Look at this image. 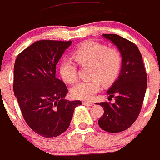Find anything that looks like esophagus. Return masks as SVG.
<instances>
[{
  "mask_svg": "<svg viewBox=\"0 0 160 160\" xmlns=\"http://www.w3.org/2000/svg\"><path fill=\"white\" fill-rule=\"evenodd\" d=\"M82 104L85 106H88V107H90V106L94 105V102L90 101H84L82 102Z\"/></svg>",
  "mask_w": 160,
  "mask_h": 160,
  "instance_id": "esophagus-1",
  "label": "esophagus"
}]
</instances>
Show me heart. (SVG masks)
<instances>
[{"label":"heart","instance_id":"1","mask_svg":"<svg viewBox=\"0 0 160 160\" xmlns=\"http://www.w3.org/2000/svg\"><path fill=\"white\" fill-rule=\"evenodd\" d=\"M74 60L80 66H90L89 81L80 82L73 87L71 94L78 99H91L101 88L112 84L122 67V55L117 49H109L107 46L96 42H86L74 50ZM62 78L67 83L77 81V66L70 58L62 62L59 68Z\"/></svg>","mask_w":160,"mask_h":160}]
</instances>
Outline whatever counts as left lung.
I'll list each match as a JSON object with an SVG mask.
<instances>
[{"label": "left lung", "instance_id": "obj_1", "mask_svg": "<svg viewBox=\"0 0 160 160\" xmlns=\"http://www.w3.org/2000/svg\"><path fill=\"white\" fill-rule=\"evenodd\" d=\"M102 37L118 48L122 55V67L118 79L107 91L115 102L98 103L104 110L98 125L107 132L118 133L129 128L138 118L147 90V73L135 44L117 34Z\"/></svg>", "mask_w": 160, "mask_h": 160}]
</instances>
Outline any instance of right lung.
<instances>
[{
	"label": "right lung",
	"mask_w": 160,
	"mask_h": 160,
	"mask_svg": "<svg viewBox=\"0 0 160 160\" xmlns=\"http://www.w3.org/2000/svg\"><path fill=\"white\" fill-rule=\"evenodd\" d=\"M72 42L42 40L24 49L14 64L13 91L29 128L46 138L67 130L82 102L64 98L68 90L56 78V65Z\"/></svg>",
	"instance_id": "right-lung-1"
}]
</instances>
